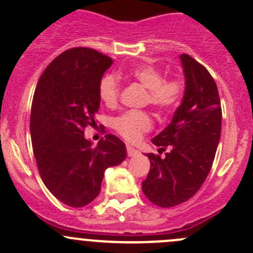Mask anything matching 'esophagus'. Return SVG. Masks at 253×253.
<instances>
[{
  "label": "esophagus",
  "mask_w": 253,
  "mask_h": 253,
  "mask_svg": "<svg viewBox=\"0 0 253 253\" xmlns=\"http://www.w3.org/2000/svg\"><path fill=\"white\" fill-rule=\"evenodd\" d=\"M127 155L129 156V158H132V156H135L139 154V151L137 150V149H134L133 147H131V145H127Z\"/></svg>",
  "instance_id": "esophagus-1"
}]
</instances>
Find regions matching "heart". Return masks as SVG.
I'll return each mask as SVG.
<instances>
[{
  "instance_id": "heart-1",
  "label": "heart",
  "mask_w": 253,
  "mask_h": 253,
  "mask_svg": "<svg viewBox=\"0 0 253 253\" xmlns=\"http://www.w3.org/2000/svg\"><path fill=\"white\" fill-rule=\"evenodd\" d=\"M127 76L148 89L147 102L159 113L171 111L180 102L184 93V84L177 78L165 79L164 73L150 64H138L127 71ZM98 92L102 102L108 106L118 103L120 81L114 74H106L99 81ZM115 131L128 142H137L153 127V119L145 111H126L114 120Z\"/></svg>"
}]
</instances>
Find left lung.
Returning a JSON list of instances; mask_svg holds the SVG:
<instances>
[{"label": "left lung", "mask_w": 253, "mask_h": 253, "mask_svg": "<svg viewBox=\"0 0 253 253\" xmlns=\"http://www.w3.org/2000/svg\"><path fill=\"white\" fill-rule=\"evenodd\" d=\"M185 76L182 104L171 124L153 143L165 158L150 153V171L142 190L156 206L173 207L189 200L211 171L222 127V108L211 74L188 54L180 55Z\"/></svg>", "instance_id": "obj_1"}]
</instances>
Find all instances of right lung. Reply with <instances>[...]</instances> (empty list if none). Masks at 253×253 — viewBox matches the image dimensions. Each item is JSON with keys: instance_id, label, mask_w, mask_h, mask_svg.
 <instances>
[{"instance_id": "add662e5", "label": "right lung", "mask_w": 253, "mask_h": 253, "mask_svg": "<svg viewBox=\"0 0 253 253\" xmlns=\"http://www.w3.org/2000/svg\"><path fill=\"white\" fill-rule=\"evenodd\" d=\"M113 64L86 47L58 55L40 78L30 116L31 142L40 175L50 193L71 207L92 203L104 172L126 158V145L106 134L93 147L84 128L95 124L100 79Z\"/></svg>"}]
</instances>
